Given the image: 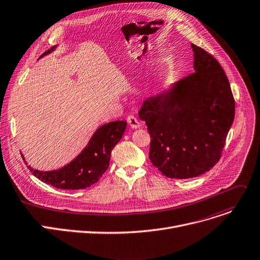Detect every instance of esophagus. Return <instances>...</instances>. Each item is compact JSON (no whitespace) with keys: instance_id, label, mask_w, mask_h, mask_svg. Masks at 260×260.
I'll return each mask as SVG.
<instances>
[{"instance_id":"1","label":"esophagus","mask_w":260,"mask_h":260,"mask_svg":"<svg viewBox=\"0 0 260 260\" xmlns=\"http://www.w3.org/2000/svg\"><path fill=\"white\" fill-rule=\"evenodd\" d=\"M127 123L132 128H138L140 127V121L138 120L135 116H128L127 117Z\"/></svg>"}]
</instances>
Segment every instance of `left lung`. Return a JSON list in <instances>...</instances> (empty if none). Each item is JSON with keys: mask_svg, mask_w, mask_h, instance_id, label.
<instances>
[{"mask_svg": "<svg viewBox=\"0 0 260 260\" xmlns=\"http://www.w3.org/2000/svg\"><path fill=\"white\" fill-rule=\"evenodd\" d=\"M191 48L194 73L145 100L138 112L150 135L149 159L170 179L194 178L210 170L221 157L235 114L223 69L203 48Z\"/></svg>", "mask_w": 260, "mask_h": 260, "instance_id": "left-lung-1", "label": "left lung"}]
</instances>
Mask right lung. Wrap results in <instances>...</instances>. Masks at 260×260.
Segmentation results:
<instances>
[{
    "label": "right lung",
    "mask_w": 260,
    "mask_h": 260,
    "mask_svg": "<svg viewBox=\"0 0 260 260\" xmlns=\"http://www.w3.org/2000/svg\"><path fill=\"white\" fill-rule=\"evenodd\" d=\"M125 127L126 121H114L100 126L77 157L58 170L40 171L30 166L28 168L39 180L55 188L77 190L90 187L97 183L108 169L111 152L122 138Z\"/></svg>",
    "instance_id": "1"
}]
</instances>
